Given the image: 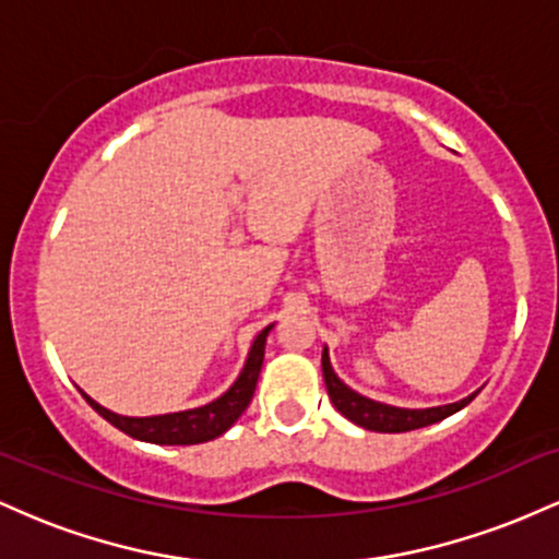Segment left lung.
<instances>
[{
  "mask_svg": "<svg viewBox=\"0 0 559 559\" xmlns=\"http://www.w3.org/2000/svg\"><path fill=\"white\" fill-rule=\"evenodd\" d=\"M320 362H323L325 389H329L333 407H336L346 420L355 423V426L368 428V431H378V433H404V431H415V428H423V426H433V423L460 413V409L476 400L478 394L476 391V394L465 396V400L452 402V404H439V407H423V409L394 407V404L368 400V396L357 394L355 389L346 386L342 378L333 373L329 346H323V360Z\"/></svg>",
  "mask_w": 559,
  "mask_h": 559,
  "instance_id": "obj_1",
  "label": "left lung"
}]
</instances>
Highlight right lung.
<instances>
[{"label":"right lung","instance_id":"add662e5","mask_svg":"<svg viewBox=\"0 0 559 559\" xmlns=\"http://www.w3.org/2000/svg\"><path fill=\"white\" fill-rule=\"evenodd\" d=\"M273 331V323L267 329H262L254 336L252 346H249V355L243 360L241 373L236 376V381L223 391L221 396L213 402L202 404V407L181 409V413H165V415H146V418H131V415H118L112 409L102 407L99 402H94L86 391L79 389L96 413L102 415L107 423H112L118 431L131 436V439L150 441V444H163V447H186V444H204V441H213L217 436H223L241 418L243 409L252 402L254 386H258V378L262 370V357H265V342L267 333Z\"/></svg>","mask_w":559,"mask_h":559}]
</instances>
